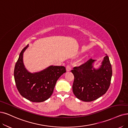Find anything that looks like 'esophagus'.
<instances>
[{
  "label": "esophagus",
  "mask_w": 128,
  "mask_h": 128,
  "mask_svg": "<svg viewBox=\"0 0 128 128\" xmlns=\"http://www.w3.org/2000/svg\"><path fill=\"white\" fill-rule=\"evenodd\" d=\"M66 71L67 72H69L71 70V66H70V65H68L66 66Z\"/></svg>",
  "instance_id": "obj_1"
}]
</instances>
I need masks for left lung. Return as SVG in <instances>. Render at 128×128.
<instances>
[{"label": "left lung", "instance_id": "obj_1", "mask_svg": "<svg viewBox=\"0 0 128 128\" xmlns=\"http://www.w3.org/2000/svg\"><path fill=\"white\" fill-rule=\"evenodd\" d=\"M96 60L86 62L71 70L74 76L73 92L78 98L85 102L96 100L104 94L109 88L112 74V66L106 55L99 68H93Z\"/></svg>", "mask_w": 128, "mask_h": 128}]
</instances>
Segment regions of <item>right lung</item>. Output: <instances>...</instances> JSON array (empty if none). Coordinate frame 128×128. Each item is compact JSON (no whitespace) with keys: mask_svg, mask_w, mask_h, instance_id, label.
<instances>
[{"mask_svg":"<svg viewBox=\"0 0 128 128\" xmlns=\"http://www.w3.org/2000/svg\"><path fill=\"white\" fill-rule=\"evenodd\" d=\"M27 45L21 51L14 68V78L20 95L33 102H43L53 92L59 78L66 72L63 66H50L39 72L31 73L23 63V54Z\"/></svg>","mask_w":128,"mask_h":128,"instance_id":"right-lung-1","label":"right lung"}]
</instances>
